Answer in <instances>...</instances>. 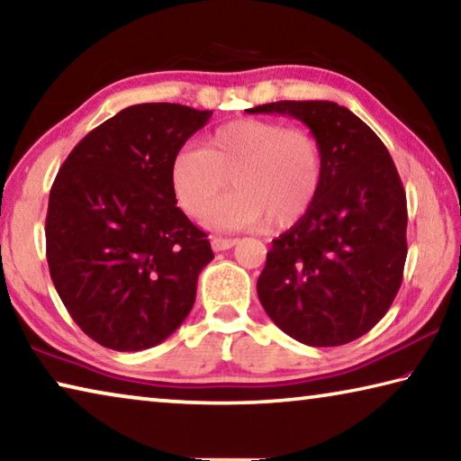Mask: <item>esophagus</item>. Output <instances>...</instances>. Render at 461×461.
Masks as SVG:
<instances>
[{
    "mask_svg": "<svg viewBox=\"0 0 461 461\" xmlns=\"http://www.w3.org/2000/svg\"><path fill=\"white\" fill-rule=\"evenodd\" d=\"M238 244V240H231V238H212V248L215 252H225V249H230Z\"/></svg>",
    "mask_w": 461,
    "mask_h": 461,
    "instance_id": "obj_1",
    "label": "esophagus"
}]
</instances>
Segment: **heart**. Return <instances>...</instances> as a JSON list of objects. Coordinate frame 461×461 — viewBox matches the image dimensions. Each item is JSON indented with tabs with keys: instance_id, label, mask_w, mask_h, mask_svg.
<instances>
[{
	"instance_id": "1",
	"label": "heart",
	"mask_w": 461,
	"mask_h": 461,
	"mask_svg": "<svg viewBox=\"0 0 461 461\" xmlns=\"http://www.w3.org/2000/svg\"><path fill=\"white\" fill-rule=\"evenodd\" d=\"M213 209L220 230H286L301 221L323 183V150L313 131L275 120H236L217 128L205 146H185L170 165V185L186 213Z\"/></svg>"
}]
</instances>
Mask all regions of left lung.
Returning <instances> with one entry per match:
<instances>
[{
  "mask_svg": "<svg viewBox=\"0 0 461 461\" xmlns=\"http://www.w3.org/2000/svg\"><path fill=\"white\" fill-rule=\"evenodd\" d=\"M246 112L291 115L323 150L313 207L267 254L256 285L264 311L305 346L362 338L393 305L407 260V194L386 146L333 101H276Z\"/></svg>",
  "mask_w": 461,
  "mask_h": 461,
  "instance_id": "1",
  "label": "left lung"
}]
</instances>
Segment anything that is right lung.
Wrapping results in <instances>:
<instances>
[{"instance_id":"1","label":"right lung","mask_w":461,"mask_h":461,"mask_svg":"<svg viewBox=\"0 0 461 461\" xmlns=\"http://www.w3.org/2000/svg\"><path fill=\"white\" fill-rule=\"evenodd\" d=\"M212 115L178 104L130 105L91 130L54 178L50 278L73 321L104 348H154L191 313L213 252L176 207L170 165Z\"/></svg>"}]
</instances>
